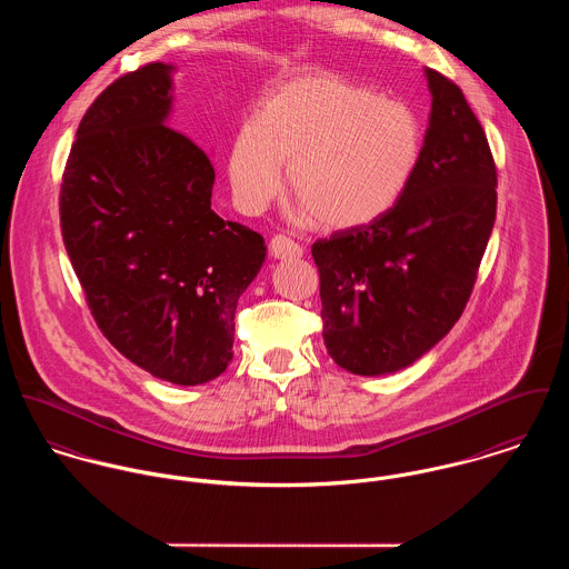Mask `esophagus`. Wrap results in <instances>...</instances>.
<instances>
[{"instance_id": "1", "label": "esophagus", "mask_w": 569, "mask_h": 569, "mask_svg": "<svg viewBox=\"0 0 569 569\" xmlns=\"http://www.w3.org/2000/svg\"><path fill=\"white\" fill-rule=\"evenodd\" d=\"M269 252H271L273 259L278 260H293L302 257V248L293 239H289L284 234H276L269 241Z\"/></svg>"}]
</instances>
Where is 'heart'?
Listing matches in <instances>:
<instances>
[{
	"instance_id": "obj_1",
	"label": "heart",
	"mask_w": 569,
	"mask_h": 569,
	"mask_svg": "<svg viewBox=\"0 0 569 569\" xmlns=\"http://www.w3.org/2000/svg\"><path fill=\"white\" fill-rule=\"evenodd\" d=\"M423 152L411 106L328 71H302L260 102L228 154L237 204L259 212L282 189L305 221L332 230L367 226L400 202Z\"/></svg>"
}]
</instances>
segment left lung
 <instances>
[{
  "label": "left lung",
  "instance_id": "obj_1",
  "mask_svg": "<svg viewBox=\"0 0 569 569\" xmlns=\"http://www.w3.org/2000/svg\"><path fill=\"white\" fill-rule=\"evenodd\" d=\"M432 108L400 202L312 243L323 343L357 376L407 369L459 321L496 221L498 173L463 91L423 69Z\"/></svg>",
  "mask_w": 569,
  "mask_h": 569
}]
</instances>
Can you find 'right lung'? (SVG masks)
I'll use <instances>...</instances> for the list:
<instances>
[{
	"label": "right lung",
	"instance_id": "add662e5",
	"mask_svg": "<svg viewBox=\"0 0 569 569\" xmlns=\"http://www.w3.org/2000/svg\"><path fill=\"white\" fill-rule=\"evenodd\" d=\"M173 71L150 62L91 103L62 173L60 228L103 337L193 387L232 361L237 302L267 246L210 208V158L167 126Z\"/></svg>",
	"mask_w": 569,
	"mask_h": 569
}]
</instances>
